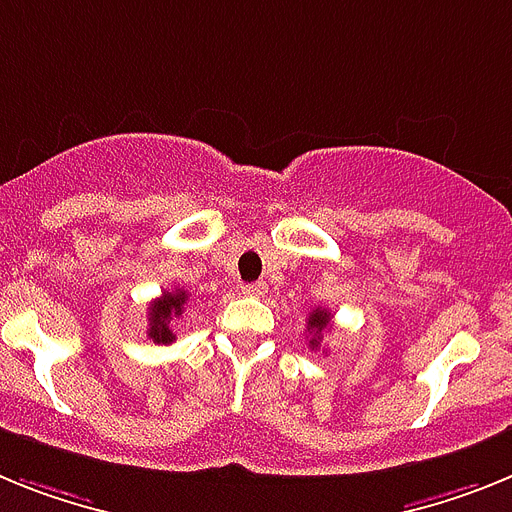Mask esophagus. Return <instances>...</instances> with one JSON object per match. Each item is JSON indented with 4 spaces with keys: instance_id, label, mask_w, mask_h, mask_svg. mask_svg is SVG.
Masks as SVG:
<instances>
[{
    "instance_id": "1",
    "label": "esophagus",
    "mask_w": 512,
    "mask_h": 512,
    "mask_svg": "<svg viewBox=\"0 0 512 512\" xmlns=\"http://www.w3.org/2000/svg\"><path fill=\"white\" fill-rule=\"evenodd\" d=\"M242 291L247 293V296H265V291H268V283L265 281L247 283V286H242Z\"/></svg>"
}]
</instances>
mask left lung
Returning a JSON list of instances; mask_svg holds the SVG:
<instances>
[{
  "label": "left lung",
  "instance_id": "8db88e82",
  "mask_svg": "<svg viewBox=\"0 0 512 512\" xmlns=\"http://www.w3.org/2000/svg\"><path fill=\"white\" fill-rule=\"evenodd\" d=\"M327 324H330V311H327V309L311 311L309 324H306V327H309V335H311V340H309L311 348H317L319 340H322V332L327 330Z\"/></svg>",
  "mask_w": 512,
  "mask_h": 512
}]
</instances>
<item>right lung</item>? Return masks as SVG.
I'll return each mask as SVG.
<instances>
[{"label": "right lung", "mask_w": 512, "mask_h": 512, "mask_svg": "<svg viewBox=\"0 0 512 512\" xmlns=\"http://www.w3.org/2000/svg\"><path fill=\"white\" fill-rule=\"evenodd\" d=\"M188 301V291L175 288V291H164L159 299L151 301L149 306V330L146 335L151 337L159 345H170L175 340V332H172L170 322L182 314V306Z\"/></svg>", "instance_id": "1"}]
</instances>
